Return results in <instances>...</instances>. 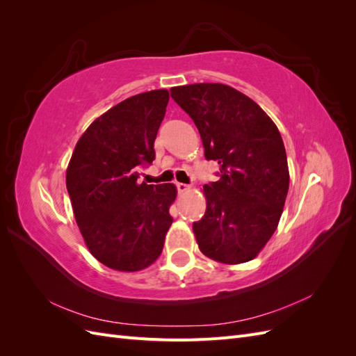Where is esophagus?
Wrapping results in <instances>:
<instances>
[{
	"label": "esophagus",
	"instance_id": "34e87169",
	"mask_svg": "<svg viewBox=\"0 0 356 356\" xmlns=\"http://www.w3.org/2000/svg\"><path fill=\"white\" fill-rule=\"evenodd\" d=\"M190 188H191V186L184 184V182H177V190H178V193H186V191H188Z\"/></svg>",
	"mask_w": 356,
	"mask_h": 356
}]
</instances>
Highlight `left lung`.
Masks as SVG:
<instances>
[{"instance_id": "left-lung-1", "label": "left lung", "mask_w": 356, "mask_h": 356, "mask_svg": "<svg viewBox=\"0 0 356 356\" xmlns=\"http://www.w3.org/2000/svg\"><path fill=\"white\" fill-rule=\"evenodd\" d=\"M195 122L218 181L203 186L207 212L193 222L199 250L212 260H252L275 233L289 186L288 161L276 124L251 98L230 86L199 83L170 89Z\"/></svg>"}]
</instances>
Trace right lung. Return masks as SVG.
<instances>
[{
    "label": "right lung",
    "mask_w": 356,
    "mask_h": 356,
    "mask_svg": "<svg viewBox=\"0 0 356 356\" xmlns=\"http://www.w3.org/2000/svg\"><path fill=\"white\" fill-rule=\"evenodd\" d=\"M169 102L165 89L139 93L88 127L70 160L67 190L75 221L96 260L120 272L153 264L174 218V184L139 182L156 157L154 141Z\"/></svg>",
    "instance_id": "obj_1"
}]
</instances>
